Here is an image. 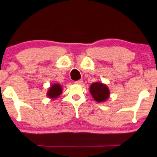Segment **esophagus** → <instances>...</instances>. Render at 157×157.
Returning <instances> with one entry per match:
<instances>
[{
	"instance_id": "34e87169",
	"label": "esophagus",
	"mask_w": 157,
	"mask_h": 157,
	"mask_svg": "<svg viewBox=\"0 0 157 157\" xmlns=\"http://www.w3.org/2000/svg\"><path fill=\"white\" fill-rule=\"evenodd\" d=\"M75 83H76V84H78V85H81L83 83V80L82 79H80V80L75 81Z\"/></svg>"
}]
</instances>
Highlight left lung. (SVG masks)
I'll use <instances>...</instances> for the list:
<instances>
[{"instance_id":"left-lung-1","label":"left lung","mask_w":157,"mask_h":157,"mask_svg":"<svg viewBox=\"0 0 157 157\" xmlns=\"http://www.w3.org/2000/svg\"><path fill=\"white\" fill-rule=\"evenodd\" d=\"M90 93L96 102H104L110 96V91L106 84L101 82L91 83L89 88Z\"/></svg>"}]
</instances>
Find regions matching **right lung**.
<instances>
[{
	"label": "right lung",
	"instance_id": "right-lung-1",
	"mask_svg": "<svg viewBox=\"0 0 157 157\" xmlns=\"http://www.w3.org/2000/svg\"><path fill=\"white\" fill-rule=\"evenodd\" d=\"M62 91H63L62 86L59 83H53V84H51V86L49 87L46 95L49 98L53 100L55 98L59 97L61 95Z\"/></svg>",
	"mask_w": 157,
	"mask_h": 157
}]
</instances>
